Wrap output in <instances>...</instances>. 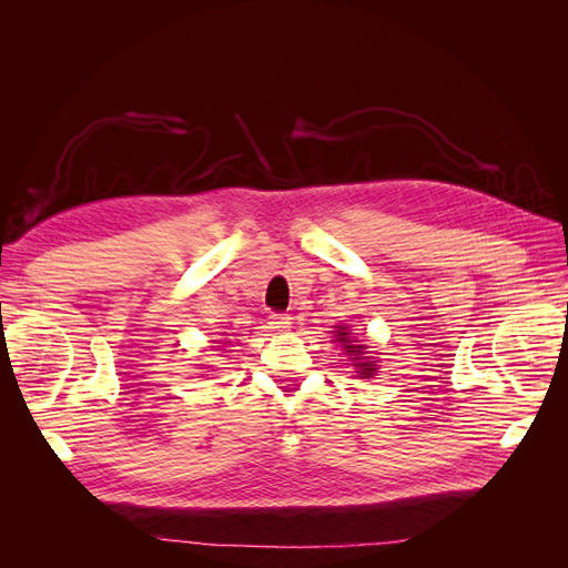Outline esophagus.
<instances>
[{
  "label": "esophagus",
  "instance_id": "esophagus-1",
  "mask_svg": "<svg viewBox=\"0 0 568 568\" xmlns=\"http://www.w3.org/2000/svg\"><path fill=\"white\" fill-rule=\"evenodd\" d=\"M270 324H272L274 332H288L291 329V317L284 315V313H272Z\"/></svg>",
  "mask_w": 568,
  "mask_h": 568
}]
</instances>
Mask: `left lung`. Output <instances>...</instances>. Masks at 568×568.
<instances>
[{
	"mask_svg": "<svg viewBox=\"0 0 568 568\" xmlns=\"http://www.w3.org/2000/svg\"><path fill=\"white\" fill-rule=\"evenodd\" d=\"M338 341H343V343H346V348H348V353H355V355H363V346H351V338H348V332H343V329H338ZM359 369H363V372H359V374H365V376H369L374 369H376V365L374 363H359L357 365Z\"/></svg>",
	"mask_w": 568,
	"mask_h": 568,
	"instance_id": "left-lung-1",
	"label": "left lung"
}]
</instances>
